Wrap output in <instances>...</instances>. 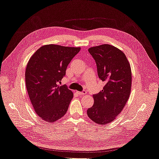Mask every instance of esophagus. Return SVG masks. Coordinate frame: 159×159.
Wrapping results in <instances>:
<instances>
[{
    "mask_svg": "<svg viewBox=\"0 0 159 159\" xmlns=\"http://www.w3.org/2000/svg\"><path fill=\"white\" fill-rule=\"evenodd\" d=\"M78 93V95H85L86 94V91H78V92H77Z\"/></svg>",
    "mask_w": 159,
    "mask_h": 159,
    "instance_id": "34e87169",
    "label": "esophagus"
}]
</instances>
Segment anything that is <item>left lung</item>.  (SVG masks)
<instances>
[{
	"instance_id": "8db88e82",
	"label": "left lung",
	"mask_w": 159,
	"mask_h": 159,
	"mask_svg": "<svg viewBox=\"0 0 159 159\" xmlns=\"http://www.w3.org/2000/svg\"><path fill=\"white\" fill-rule=\"evenodd\" d=\"M97 64L103 89L93 95L94 104L87 111L88 117L98 124L106 125L121 112L129 98L131 70L125 54L117 48L102 44L88 49Z\"/></svg>"
}]
</instances>
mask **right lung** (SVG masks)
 Wrapping results in <instances>:
<instances>
[{"label":"right lung","instance_id":"obj_1","mask_svg":"<svg viewBox=\"0 0 159 159\" xmlns=\"http://www.w3.org/2000/svg\"><path fill=\"white\" fill-rule=\"evenodd\" d=\"M80 48L48 44L40 47L30 58L25 72L26 86L32 106L44 121L52 123L68 111L74 93L58 85L68 64Z\"/></svg>","mask_w":159,"mask_h":159}]
</instances>
